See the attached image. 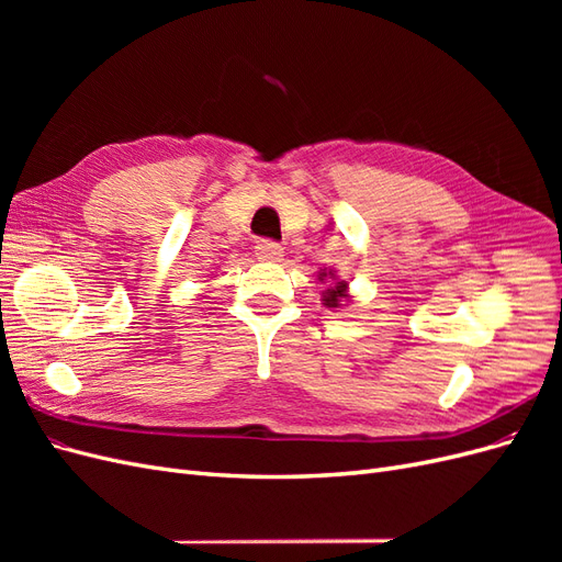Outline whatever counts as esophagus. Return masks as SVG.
Masks as SVG:
<instances>
[{
	"mask_svg": "<svg viewBox=\"0 0 562 562\" xmlns=\"http://www.w3.org/2000/svg\"><path fill=\"white\" fill-rule=\"evenodd\" d=\"M255 255H258L260 260L277 262V260L283 258V248H281V244H277V241L262 239V241H258V246H255Z\"/></svg>",
	"mask_w": 562,
	"mask_h": 562,
	"instance_id": "obj_1",
	"label": "esophagus"
}]
</instances>
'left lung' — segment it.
<instances>
[{"instance_id": "obj_1", "label": "left lung", "mask_w": 562, "mask_h": 562, "mask_svg": "<svg viewBox=\"0 0 562 562\" xmlns=\"http://www.w3.org/2000/svg\"><path fill=\"white\" fill-rule=\"evenodd\" d=\"M321 277H326V274H321ZM345 297H349L347 295V283L339 281L335 288H328V293L323 295V304H326V307H337V304L342 302Z\"/></svg>"}]
</instances>
